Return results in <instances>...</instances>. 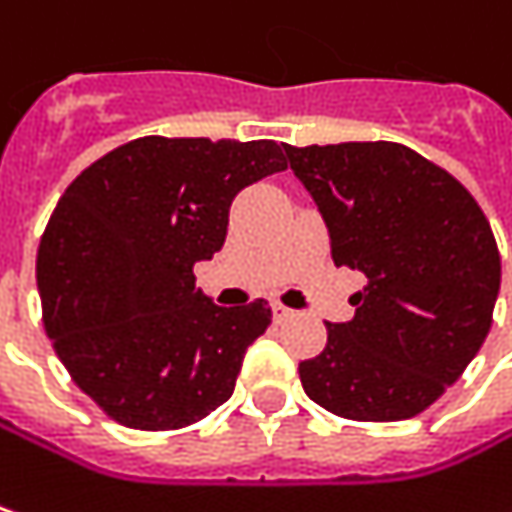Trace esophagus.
<instances>
[{"instance_id":"34e87169","label":"esophagus","mask_w":512,"mask_h":512,"mask_svg":"<svg viewBox=\"0 0 512 512\" xmlns=\"http://www.w3.org/2000/svg\"><path fill=\"white\" fill-rule=\"evenodd\" d=\"M291 314H294V311L285 309L282 303H274V317H276V320H285V317H291Z\"/></svg>"}]
</instances>
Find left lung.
Returning a JSON list of instances; mask_svg holds the SVG:
<instances>
[{
  "mask_svg": "<svg viewBox=\"0 0 512 512\" xmlns=\"http://www.w3.org/2000/svg\"><path fill=\"white\" fill-rule=\"evenodd\" d=\"M311 192L338 268L367 276L355 317L326 323L300 361L320 408L355 422L411 420L478 355L493 326L501 256L487 215L446 168L399 142L282 145Z\"/></svg>",
  "mask_w": 512,
  "mask_h": 512,
  "instance_id": "left-lung-1",
  "label": "left lung"
}]
</instances>
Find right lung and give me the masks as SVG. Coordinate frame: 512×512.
Wrapping results in <instances>:
<instances>
[{
	"mask_svg": "<svg viewBox=\"0 0 512 512\" xmlns=\"http://www.w3.org/2000/svg\"><path fill=\"white\" fill-rule=\"evenodd\" d=\"M285 168L274 139L142 136L66 186L37 250L43 326L110 420L174 431L233 396L271 306H215L192 268L221 250L238 192Z\"/></svg>",
	"mask_w": 512,
	"mask_h": 512,
	"instance_id": "obj_1",
	"label": "right lung"
}]
</instances>
